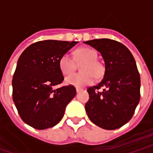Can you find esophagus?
Here are the masks:
<instances>
[{
	"mask_svg": "<svg viewBox=\"0 0 153 153\" xmlns=\"http://www.w3.org/2000/svg\"><path fill=\"white\" fill-rule=\"evenodd\" d=\"M81 90H82V88H76V92H77V93H79Z\"/></svg>",
	"mask_w": 153,
	"mask_h": 153,
	"instance_id": "1",
	"label": "esophagus"
}]
</instances>
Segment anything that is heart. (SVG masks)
<instances>
[{"label":"heart","instance_id":"obj_1","mask_svg":"<svg viewBox=\"0 0 153 153\" xmlns=\"http://www.w3.org/2000/svg\"><path fill=\"white\" fill-rule=\"evenodd\" d=\"M74 58L77 62H85L81 65V73L73 74L65 78V83L75 87H83L91 84L96 76H101L104 72L102 65L98 62L97 53L88 47H81L74 51ZM76 63L73 57L69 54H65L59 60V66L64 74H70L75 69Z\"/></svg>","mask_w":153,"mask_h":153}]
</instances>
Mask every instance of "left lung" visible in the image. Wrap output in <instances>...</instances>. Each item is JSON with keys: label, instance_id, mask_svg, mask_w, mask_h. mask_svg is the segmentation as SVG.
I'll return each mask as SVG.
<instances>
[{"label": "left lung", "instance_id": "8db88e82", "mask_svg": "<svg viewBox=\"0 0 153 153\" xmlns=\"http://www.w3.org/2000/svg\"><path fill=\"white\" fill-rule=\"evenodd\" d=\"M84 43L99 51L105 62V74L97 85L88 88L89 100L85 110L90 120L104 129L125 125L140 100V75L132 53L125 45L108 38ZM103 88L102 91L98 90Z\"/></svg>", "mask_w": 153, "mask_h": 153}]
</instances>
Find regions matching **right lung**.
<instances>
[{"mask_svg": "<svg viewBox=\"0 0 153 153\" xmlns=\"http://www.w3.org/2000/svg\"><path fill=\"white\" fill-rule=\"evenodd\" d=\"M77 43L40 41L27 47L19 58L12 80L13 101L23 121L33 128L45 129L57 125L76 95L73 85L53 88L64 80L60 57Z\"/></svg>", "mask_w": 153, "mask_h": 153, "instance_id": "add662e5", "label": "right lung"}]
</instances>
